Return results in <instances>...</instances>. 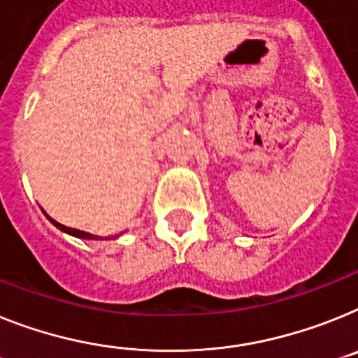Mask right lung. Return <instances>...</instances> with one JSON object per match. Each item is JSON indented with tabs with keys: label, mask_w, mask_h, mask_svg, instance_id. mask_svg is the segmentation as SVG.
Instances as JSON below:
<instances>
[{
	"label": "right lung",
	"mask_w": 358,
	"mask_h": 358,
	"mask_svg": "<svg viewBox=\"0 0 358 358\" xmlns=\"http://www.w3.org/2000/svg\"><path fill=\"white\" fill-rule=\"evenodd\" d=\"M47 218H49V220L52 222V224L56 225V227H58V229H62L63 233H69V235H72V236H78V238L100 240V236H94V235H91V233H85V231H80V229H72V227H65V225H62V224H58V222H56V220H52V218H50V216H47Z\"/></svg>",
	"instance_id": "obj_1"
}]
</instances>
